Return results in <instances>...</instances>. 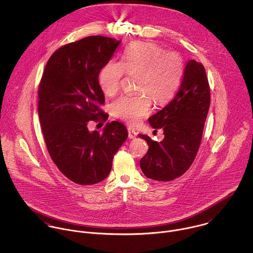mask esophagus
I'll return each mask as SVG.
<instances>
[{
  "instance_id": "esophagus-1",
  "label": "esophagus",
  "mask_w": 253,
  "mask_h": 253,
  "mask_svg": "<svg viewBox=\"0 0 253 253\" xmlns=\"http://www.w3.org/2000/svg\"><path fill=\"white\" fill-rule=\"evenodd\" d=\"M127 131H128V138L134 139V138L137 136V132H136L134 129H132L131 127H128V128H127Z\"/></svg>"
}]
</instances>
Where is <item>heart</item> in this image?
Wrapping results in <instances>:
<instances>
[{
	"instance_id": "obj_1",
	"label": "heart",
	"mask_w": 253,
	"mask_h": 253,
	"mask_svg": "<svg viewBox=\"0 0 253 253\" xmlns=\"http://www.w3.org/2000/svg\"><path fill=\"white\" fill-rule=\"evenodd\" d=\"M184 60L176 52H165L156 43L137 42L124 51L122 62L110 60L100 70L98 81L106 95L116 94L125 74L138 77L136 90L140 94L125 95L113 105L114 115L130 125L138 124L152 109V98L163 104L173 97L180 86Z\"/></svg>"
}]
</instances>
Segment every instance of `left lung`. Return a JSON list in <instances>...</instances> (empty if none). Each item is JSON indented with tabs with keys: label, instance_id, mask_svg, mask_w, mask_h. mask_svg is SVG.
Segmentation results:
<instances>
[{
	"label": "left lung",
	"instance_id": "8db88e82",
	"mask_svg": "<svg viewBox=\"0 0 253 253\" xmlns=\"http://www.w3.org/2000/svg\"><path fill=\"white\" fill-rule=\"evenodd\" d=\"M210 105L211 89L206 69L202 63L191 59L172 100L148 119L152 127L164 130L165 138L157 142L148 135H138L149 146L140 160L146 177L166 182L188 170L200 148Z\"/></svg>",
	"mask_w": 253,
	"mask_h": 253
}]
</instances>
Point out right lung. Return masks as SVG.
Here are the masks:
<instances>
[{"label": "right lung", "instance_id": "add662e5", "mask_svg": "<svg viewBox=\"0 0 253 253\" xmlns=\"http://www.w3.org/2000/svg\"><path fill=\"white\" fill-rule=\"evenodd\" d=\"M121 41L89 36L62 45L49 57L39 84L38 114L47 151L58 169L80 185L104 180L119 148L127 138L120 122L103 133L88 130L89 121H106L98 82L102 67Z\"/></svg>", "mask_w": 253, "mask_h": 253}]
</instances>
